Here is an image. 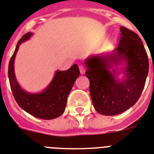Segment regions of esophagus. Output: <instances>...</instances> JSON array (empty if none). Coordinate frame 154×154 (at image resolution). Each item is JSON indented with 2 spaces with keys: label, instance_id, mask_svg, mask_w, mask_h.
I'll return each mask as SVG.
<instances>
[{
  "label": "esophagus",
  "instance_id": "obj_1",
  "mask_svg": "<svg viewBox=\"0 0 154 154\" xmlns=\"http://www.w3.org/2000/svg\"><path fill=\"white\" fill-rule=\"evenodd\" d=\"M80 72H81V74H85V68L84 66H79Z\"/></svg>",
  "mask_w": 154,
  "mask_h": 154
}]
</instances>
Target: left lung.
Wrapping results in <instances>:
<instances>
[{"label":"left lung","mask_w":154,"mask_h":154,"mask_svg":"<svg viewBox=\"0 0 154 154\" xmlns=\"http://www.w3.org/2000/svg\"><path fill=\"white\" fill-rule=\"evenodd\" d=\"M120 30L117 48L85 60L93 106L106 116L120 114L135 105L149 72L148 56L140 37L124 26Z\"/></svg>","instance_id":"8db88e82"}]
</instances>
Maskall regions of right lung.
I'll use <instances>...</instances> for the list:
<instances>
[{
    "instance_id": "obj_1",
    "label": "right lung",
    "mask_w": 154,
    "mask_h": 154,
    "mask_svg": "<svg viewBox=\"0 0 154 154\" xmlns=\"http://www.w3.org/2000/svg\"><path fill=\"white\" fill-rule=\"evenodd\" d=\"M33 35V33L29 32L18 42L9 62V82L15 101L23 110L37 118L51 120L59 117L64 113L67 97L75 81L79 77V68L77 64H74L67 70H56L51 82L42 91L33 93L25 91L16 79L14 63L19 46L30 39Z\"/></svg>"
}]
</instances>
